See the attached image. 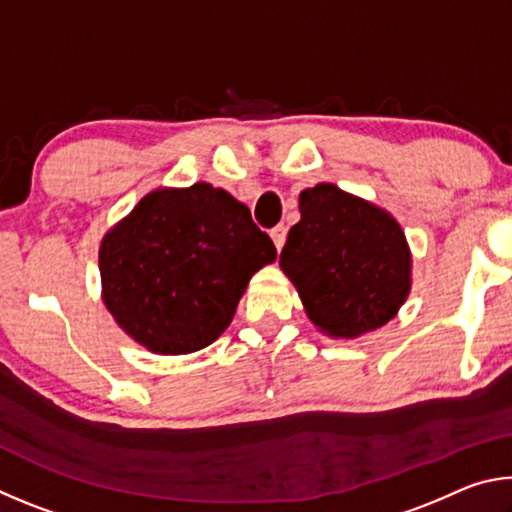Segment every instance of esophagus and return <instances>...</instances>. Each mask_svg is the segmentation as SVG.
I'll list each match as a JSON object with an SVG mask.
<instances>
[{
	"mask_svg": "<svg viewBox=\"0 0 512 512\" xmlns=\"http://www.w3.org/2000/svg\"><path fill=\"white\" fill-rule=\"evenodd\" d=\"M271 239H273L275 248L282 250L284 241H287V228H284V225H275V228L271 230Z\"/></svg>",
	"mask_w": 512,
	"mask_h": 512,
	"instance_id": "obj_1",
	"label": "esophagus"
}]
</instances>
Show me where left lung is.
<instances>
[{
	"mask_svg": "<svg viewBox=\"0 0 512 512\" xmlns=\"http://www.w3.org/2000/svg\"><path fill=\"white\" fill-rule=\"evenodd\" d=\"M280 266L311 323L334 339L386 325L411 291V250L400 223L332 183L300 194V221Z\"/></svg>",
	"mask_w": 512,
	"mask_h": 512,
	"instance_id": "obj_1",
	"label": "left lung"
}]
</instances>
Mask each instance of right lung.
<instances>
[{"label": "right lung", "instance_id": "right-lung-1", "mask_svg": "<svg viewBox=\"0 0 512 512\" xmlns=\"http://www.w3.org/2000/svg\"><path fill=\"white\" fill-rule=\"evenodd\" d=\"M275 257L225 189H155L101 241L103 302L146 350L189 354L219 339L250 277Z\"/></svg>", "mask_w": 512, "mask_h": 512}]
</instances>
